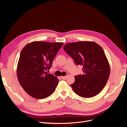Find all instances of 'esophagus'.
Wrapping results in <instances>:
<instances>
[{"instance_id":"1","label":"esophagus","mask_w":127,"mask_h":127,"mask_svg":"<svg viewBox=\"0 0 127 127\" xmlns=\"http://www.w3.org/2000/svg\"><path fill=\"white\" fill-rule=\"evenodd\" d=\"M68 77V76H62V78L63 80H66Z\"/></svg>"}]
</instances>
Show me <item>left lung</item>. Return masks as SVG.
<instances>
[{
  "label": "left lung",
  "instance_id": "1",
  "mask_svg": "<svg viewBox=\"0 0 127 127\" xmlns=\"http://www.w3.org/2000/svg\"><path fill=\"white\" fill-rule=\"evenodd\" d=\"M64 50L76 65L83 66V74L75 76V82L70 85L75 93L83 98H91L100 93L110 74L102 48L94 42L80 41L65 44Z\"/></svg>",
  "mask_w": 127,
  "mask_h": 127
}]
</instances>
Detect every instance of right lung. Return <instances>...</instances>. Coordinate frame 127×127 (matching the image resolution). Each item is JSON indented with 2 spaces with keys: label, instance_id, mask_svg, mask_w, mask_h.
I'll return each instance as SVG.
<instances>
[{
  "label": "right lung",
  "instance_id": "right-lung-1",
  "mask_svg": "<svg viewBox=\"0 0 127 127\" xmlns=\"http://www.w3.org/2000/svg\"><path fill=\"white\" fill-rule=\"evenodd\" d=\"M64 43L34 41L22 50L17 67L18 80L24 90L32 97L42 99L55 91L59 80L47 74L52 62Z\"/></svg>",
  "mask_w": 127,
  "mask_h": 127
}]
</instances>
